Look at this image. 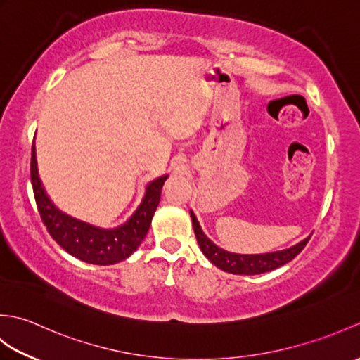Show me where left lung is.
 Here are the masks:
<instances>
[{
    "label": "left lung",
    "instance_id": "1",
    "mask_svg": "<svg viewBox=\"0 0 360 360\" xmlns=\"http://www.w3.org/2000/svg\"><path fill=\"white\" fill-rule=\"evenodd\" d=\"M190 217H192L195 235H196L198 244H200V248L202 250V254L207 257L217 267H219V269L231 274H238V275H255V274H263V272L277 269V267L289 263L290 259H294L298 254H300L311 238V236H308V238H304L303 241L295 244L292 248L278 250V252H271V254H254V255L233 254V252H227L224 249L218 248L217 244H213L207 236H205L193 212H190Z\"/></svg>",
    "mask_w": 360,
    "mask_h": 360
}]
</instances>
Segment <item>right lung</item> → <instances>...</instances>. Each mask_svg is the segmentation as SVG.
Instances as JSON below:
<instances>
[{
  "label": "right lung",
  "mask_w": 360,
  "mask_h": 360,
  "mask_svg": "<svg viewBox=\"0 0 360 360\" xmlns=\"http://www.w3.org/2000/svg\"><path fill=\"white\" fill-rule=\"evenodd\" d=\"M168 176L150 182L139 207L125 224L116 229H101L83 223L58 210L46 195L38 178L35 145H32L30 158V181H32L34 196L41 221L51 236L62 246L68 254L89 264H114L128 258L141 246L147 235L151 218L155 215L160 201V190Z\"/></svg>",
  "instance_id": "obj_1"
}]
</instances>
